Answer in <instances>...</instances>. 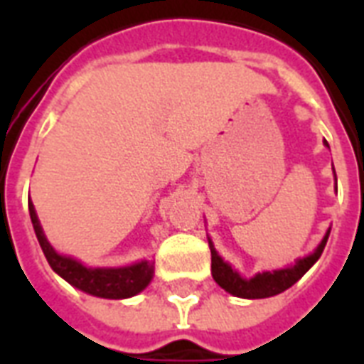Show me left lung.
I'll list each match as a JSON object with an SVG mask.
<instances>
[{"mask_svg": "<svg viewBox=\"0 0 364 364\" xmlns=\"http://www.w3.org/2000/svg\"><path fill=\"white\" fill-rule=\"evenodd\" d=\"M325 145L328 147L327 141H325ZM334 177H336V173H334ZM328 234H331V228L325 232L319 245L310 255L294 260V264H289L285 268H277V270L272 272H259L253 277H243L238 270H234L232 264H228L227 260H223L221 255L217 253V249L213 247V242L208 238L211 249V276H213L219 287L225 289L232 296H240V299H268V296H276V294L287 291L289 287H293L294 283L299 282L300 277L304 276L306 272L316 264L317 259L321 257L323 249L327 245Z\"/></svg>", "mask_w": 364, "mask_h": 364, "instance_id": "left-lung-1", "label": "left lung"}]
</instances>
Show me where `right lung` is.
I'll return each instance as SVG.
<instances>
[{"instance_id": "1", "label": "right lung", "mask_w": 364, "mask_h": 364, "mask_svg": "<svg viewBox=\"0 0 364 364\" xmlns=\"http://www.w3.org/2000/svg\"><path fill=\"white\" fill-rule=\"evenodd\" d=\"M28 210H30L37 242L41 245L50 268L82 293L109 300L130 299V296L141 293L153 279V260H139L134 264L117 266V268H90V266L82 264L81 260H77L75 257L58 253L43 232L41 223L37 219L36 208L31 204V200L28 202Z\"/></svg>"}]
</instances>
